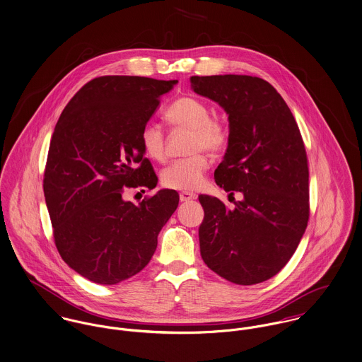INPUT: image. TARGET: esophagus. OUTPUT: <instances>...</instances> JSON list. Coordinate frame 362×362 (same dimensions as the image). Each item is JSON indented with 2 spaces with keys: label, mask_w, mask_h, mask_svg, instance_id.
Masks as SVG:
<instances>
[{
  "label": "esophagus",
  "mask_w": 362,
  "mask_h": 362,
  "mask_svg": "<svg viewBox=\"0 0 362 362\" xmlns=\"http://www.w3.org/2000/svg\"><path fill=\"white\" fill-rule=\"evenodd\" d=\"M179 199H180V201L194 200V199H196V194H193V193H190V192H182V193L179 194Z\"/></svg>",
  "instance_id": "34e87169"
}]
</instances>
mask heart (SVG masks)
<instances>
[{
  "instance_id": "heart-1",
  "label": "heart",
  "mask_w": 362,
  "mask_h": 362,
  "mask_svg": "<svg viewBox=\"0 0 362 362\" xmlns=\"http://www.w3.org/2000/svg\"><path fill=\"white\" fill-rule=\"evenodd\" d=\"M165 118L173 127L192 130L189 151L193 156L169 163L161 172V183L166 189L194 192L205 180L209 161L202 150L219 153L225 148L229 139V130L225 122L211 117L209 107L194 97H180L170 104ZM140 141L144 154L153 161L165 158V134L161 126L154 122L144 124Z\"/></svg>"
}]
</instances>
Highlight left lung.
Segmentation results:
<instances>
[{"label":"left lung","instance_id":"1","mask_svg":"<svg viewBox=\"0 0 362 362\" xmlns=\"http://www.w3.org/2000/svg\"><path fill=\"white\" fill-rule=\"evenodd\" d=\"M194 93L218 103L229 119L218 186L238 192L229 209L199 196L201 257L226 281L255 284L275 276L301 240L310 216L308 161L301 133L281 94L247 75L192 76Z\"/></svg>","mask_w":362,"mask_h":362}]
</instances>
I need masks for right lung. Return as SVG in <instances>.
<instances>
[{
  "instance_id": "obj_1",
  "label": "right lung",
  "mask_w": 362,
  "mask_h": 362,
  "mask_svg": "<svg viewBox=\"0 0 362 362\" xmlns=\"http://www.w3.org/2000/svg\"><path fill=\"white\" fill-rule=\"evenodd\" d=\"M177 81L101 76L86 83L55 124L44 172V197L62 259L83 278L117 284L151 259L162 226L179 204L162 189L139 205L126 187L154 189L140 134Z\"/></svg>"
}]
</instances>
